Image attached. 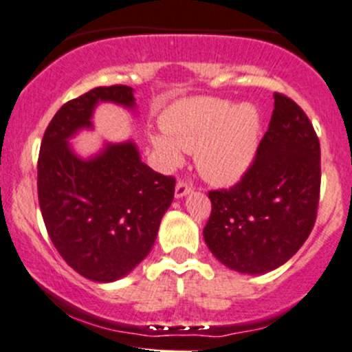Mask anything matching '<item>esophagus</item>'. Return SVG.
<instances>
[{
	"label": "esophagus",
	"mask_w": 352,
	"mask_h": 352,
	"mask_svg": "<svg viewBox=\"0 0 352 352\" xmlns=\"http://www.w3.org/2000/svg\"><path fill=\"white\" fill-rule=\"evenodd\" d=\"M190 192H192V187L188 186L186 180H179V182H177V186H175V197L177 199H182L184 195L190 194Z\"/></svg>",
	"instance_id": "34e87169"
}]
</instances>
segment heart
Listing matches in <instances>:
<instances>
[{"instance_id": "heart-1", "label": "heart", "mask_w": 352, "mask_h": 352, "mask_svg": "<svg viewBox=\"0 0 352 352\" xmlns=\"http://www.w3.org/2000/svg\"><path fill=\"white\" fill-rule=\"evenodd\" d=\"M167 135L151 136V145L166 168L182 164V150L194 153L199 172L209 182L229 186L246 172L260 135L254 106L224 99L195 98L179 102L162 116Z\"/></svg>"}]
</instances>
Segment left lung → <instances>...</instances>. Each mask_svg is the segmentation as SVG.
I'll return each instance as SVG.
<instances>
[{"mask_svg": "<svg viewBox=\"0 0 352 352\" xmlns=\"http://www.w3.org/2000/svg\"><path fill=\"white\" fill-rule=\"evenodd\" d=\"M268 131L236 186L210 190L204 228L210 253L248 275L287 263L314 229L320 195V143L303 109L275 92Z\"/></svg>", "mask_w": 352, "mask_h": 352, "instance_id": "left-lung-1", "label": "left lung"}]
</instances>
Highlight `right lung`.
I'll use <instances>...</instances> for the list:
<instances>
[{
    "mask_svg": "<svg viewBox=\"0 0 352 352\" xmlns=\"http://www.w3.org/2000/svg\"><path fill=\"white\" fill-rule=\"evenodd\" d=\"M135 106L128 86L94 87L52 118L38 155V202L52 243L70 268L92 282H114L142 263L173 201L175 179L145 165L133 142L106 143L79 158L69 138L92 128L99 102Z\"/></svg>",
    "mask_w": 352,
    "mask_h": 352,
    "instance_id": "1",
    "label": "right lung"
}]
</instances>
